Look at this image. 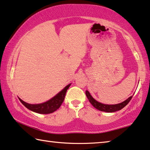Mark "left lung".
Returning <instances> with one entry per match:
<instances>
[{
    "label": "left lung",
    "mask_w": 150,
    "mask_h": 150,
    "mask_svg": "<svg viewBox=\"0 0 150 150\" xmlns=\"http://www.w3.org/2000/svg\"><path fill=\"white\" fill-rule=\"evenodd\" d=\"M86 94L87 98H88L89 102H90L94 108L100 111L106 112H114L121 110L122 108H123L125 106H127L128 104V103L132 99L133 97V96H131L128 99L125 100L124 102L117 104H104L100 103V102L96 101L95 99H93V98L91 96L88 90L86 91Z\"/></svg>",
    "instance_id": "left-lung-1"
}]
</instances>
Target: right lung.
I'll use <instances>...</instances> for the list:
<instances>
[{
  "instance_id": "right-lung-1",
  "label": "right lung",
  "mask_w": 150,
  "mask_h": 150,
  "mask_svg": "<svg viewBox=\"0 0 150 150\" xmlns=\"http://www.w3.org/2000/svg\"><path fill=\"white\" fill-rule=\"evenodd\" d=\"M71 84H69L64 88L62 91L54 96L48 101L42 104H28L27 102H24L21 99H19L20 102L25 106L29 110H32L35 112L39 113V114H50L52 113L60 108L61 104L64 101V97H65L66 92L67 91L69 87H70Z\"/></svg>"
}]
</instances>
